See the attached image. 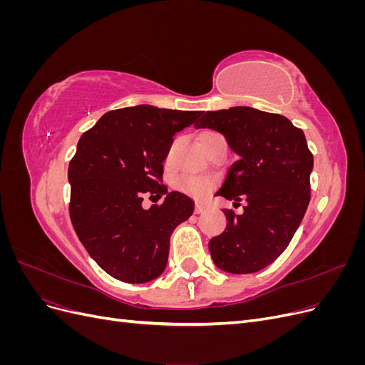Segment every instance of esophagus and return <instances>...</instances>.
<instances>
[{"label":"esophagus","mask_w":365,"mask_h":365,"mask_svg":"<svg viewBox=\"0 0 365 365\" xmlns=\"http://www.w3.org/2000/svg\"><path fill=\"white\" fill-rule=\"evenodd\" d=\"M205 212V205L202 204V202H196L195 204V213L196 215H201V213H204Z\"/></svg>","instance_id":"1"}]
</instances>
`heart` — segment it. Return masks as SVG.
<instances>
[{
    "label": "heart",
    "mask_w": 365,
    "mask_h": 365,
    "mask_svg": "<svg viewBox=\"0 0 365 365\" xmlns=\"http://www.w3.org/2000/svg\"><path fill=\"white\" fill-rule=\"evenodd\" d=\"M173 187L182 193L192 195L195 197H202L210 190L212 182H210V180L201 178V176H196V175H181L178 178H175Z\"/></svg>",
    "instance_id": "1"
}]
</instances>
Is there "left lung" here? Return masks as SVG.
<instances>
[{
    "label": "left lung",
    "instance_id": "obj_1",
    "mask_svg": "<svg viewBox=\"0 0 365 365\" xmlns=\"http://www.w3.org/2000/svg\"><path fill=\"white\" fill-rule=\"evenodd\" d=\"M200 115L195 128L220 132L239 155L215 196L247 202L242 215L224 210L228 224L208 242L210 254L222 271L257 272L280 256L302 224L314 157L304 132L280 114L235 106Z\"/></svg>",
    "mask_w": 365,
    "mask_h": 365
}]
</instances>
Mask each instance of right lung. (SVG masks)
Returning <instances> with one entry per match:
<instances>
[{"instance_id":"right-lung-1","label":"right lung","mask_w":365,"mask_h":365,"mask_svg":"<svg viewBox=\"0 0 365 365\" xmlns=\"http://www.w3.org/2000/svg\"><path fill=\"white\" fill-rule=\"evenodd\" d=\"M200 111L137 105L109 111L82 134L68 165L70 217L93 260L111 277L146 283L168 264L170 235L193 213L195 202L163 184V163L176 132ZM145 192L160 206L140 207Z\"/></svg>"}]
</instances>
